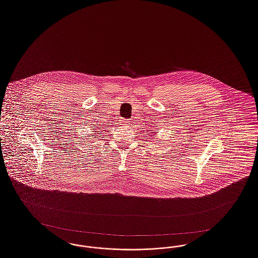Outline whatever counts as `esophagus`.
I'll return each mask as SVG.
<instances>
[{"mask_svg":"<svg viewBox=\"0 0 258 258\" xmlns=\"http://www.w3.org/2000/svg\"><path fill=\"white\" fill-rule=\"evenodd\" d=\"M119 124H122V125H127L130 124V121L126 120V119H120L119 120Z\"/></svg>","mask_w":258,"mask_h":258,"instance_id":"esophagus-1","label":"esophagus"}]
</instances>
